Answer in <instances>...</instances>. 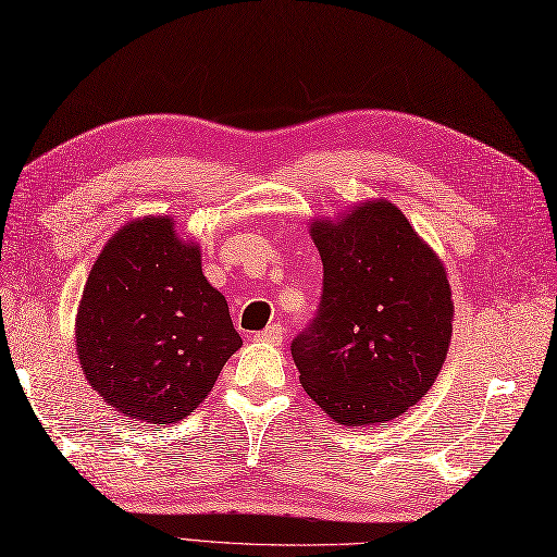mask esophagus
I'll return each instance as SVG.
<instances>
[{
    "label": "esophagus",
    "mask_w": 557,
    "mask_h": 557,
    "mask_svg": "<svg viewBox=\"0 0 557 557\" xmlns=\"http://www.w3.org/2000/svg\"><path fill=\"white\" fill-rule=\"evenodd\" d=\"M256 339L269 342V344H281V342H283V325H281V323L267 325L260 334H256Z\"/></svg>",
    "instance_id": "esophagus-1"
}]
</instances>
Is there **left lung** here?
I'll list each match as a JSON object with an SVG mask.
<instances>
[{"instance_id":"left-lung-1","label":"left lung","mask_w":557,"mask_h":557,"mask_svg":"<svg viewBox=\"0 0 557 557\" xmlns=\"http://www.w3.org/2000/svg\"><path fill=\"white\" fill-rule=\"evenodd\" d=\"M323 295L293 339L307 395L339 425L401 416L446 360L453 301L440 256L395 205L364 201L342 221H313Z\"/></svg>"}]
</instances>
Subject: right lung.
<instances>
[{
	"label": "right lung",
	"mask_w": 557,
	"mask_h": 557,
	"mask_svg": "<svg viewBox=\"0 0 557 557\" xmlns=\"http://www.w3.org/2000/svg\"><path fill=\"white\" fill-rule=\"evenodd\" d=\"M242 336L201 274V250L166 215L117 230L95 260L76 313V356L109 407L153 425L207 399Z\"/></svg>",
	"instance_id": "obj_1"
}]
</instances>
